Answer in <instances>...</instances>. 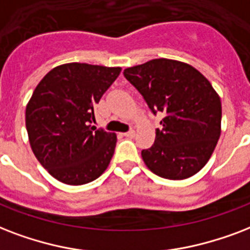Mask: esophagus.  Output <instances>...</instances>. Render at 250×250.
I'll return each instance as SVG.
<instances>
[{"label": "esophagus", "instance_id": "1", "mask_svg": "<svg viewBox=\"0 0 250 250\" xmlns=\"http://www.w3.org/2000/svg\"><path fill=\"white\" fill-rule=\"evenodd\" d=\"M124 135H125L126 138H133L135 135V130H129L127 133H124Z\"/></svg>", "mask_w": 250, "mask_h": 250}]
</instances>
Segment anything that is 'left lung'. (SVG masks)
Wrapping results in <instances>:
<instances>
[{
    "label": "left lung",
    "instance_id": "1",
    "mask_svg": "<svg viewBox=\"0 0 250 250\" xmlns=\"http://www.w3.org/2000/svg\"><path fill=\"white\" fill-rule=\"evenodd\" d=\"M124 75L154 113L164 115L154 145L142 150L147 168L168 180L201 171L222 131V103L208 79L189 63L169 59L127 67Z\"/></svg>",
    "mask_w": 250,
    "mask_h": 250
}]
</instances>
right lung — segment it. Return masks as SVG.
Wrapping results in <instances>:
<instances>
[{"instance_id": "right-lung-1", "label": "right lung", "mask_w": 250, "mask_h": 250, "mask_svg": "<svg viewBox=\"0 0 250 250\" xmlns=\"http://www.w3.org/2000/svg\"><path fill=\"white\" fill-rule=\"evenodd\" d=\"M121 67L70 62L39 82L26 107L28 141L36 159L56 180L83 185L111 163L117 135L91 123L94 107Z\"/></svg>"}]
</instances>
